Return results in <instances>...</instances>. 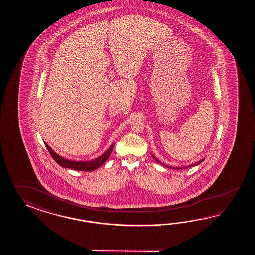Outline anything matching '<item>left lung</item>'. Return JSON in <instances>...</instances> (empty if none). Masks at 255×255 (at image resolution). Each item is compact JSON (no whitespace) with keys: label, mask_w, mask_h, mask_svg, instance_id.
Here are the masks:
<instances>
[{"label":"left lung","mask_w":255,"mask_h":255,"mask_svg":"<svg viewBox=\"0 0 255 255\" xmlns=\"http://www.w3.org/2000/svg\"><path fill=\"white\" fill-rule=\"evenodd\" d=\"M152 157L155 158V160L157 161V163H159L160 165H162L164 167H168V168H173V169H183V168H190V167H193V166H197V165H200L205 158H202L201 160H199V161H197L195 163H192V164H190V165H188V166H183V167H172V166H168V165H166V164H164V163L161 162V161H159L158 159H157V157L154 155V154H152Z\"/></svg>","instance_id":"obj_1"}]
</instances>
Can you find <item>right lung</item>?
Returning a JSON list of instances; mask_svg holds the SVG:
<instances>
[{
  "mask_svg": "<svg viewBox=\"0 0 255 255\" xmlns=\"http://www.w3.org/2000/svg\"><path fill=\"white\" fill-rule=\"evenodd\" d=\"M43 143L46 146V148L48 149L49 153L51 154L52 157L54 158V161L58 165L63 168H70L73 170H78V171H93L99 168L109 159V156L111 155V152L113 151V147H114V143H112L111 146H109L106 152H104L101 156H99L97 158L92 160H87V161L85 160L76 161V160H70V159H66L65 157H61L47 145V143L45 142Z\"/></svg>",
  "mask_w": 255,
  "mask_h": 255,
  "instance_id": "add662e5",
  "label": "right lung"
}]
</instances>
